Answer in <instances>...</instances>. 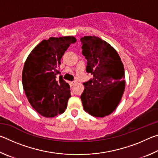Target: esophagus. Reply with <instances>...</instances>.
Returning <instances> with one entry per match:
<instances>
[{"mask_svg": "<svg viewBox=\"0 0 158 158\" xmlns=\"http://www.w3.org/2000/svg\"><path fill=\"white\" fill-rule=\"evenodd\" d=\"M76 81H72V82H70V85H75L76 84Z\"/></svg>", "mask_w": 158, "mask_h": 158, "instance_id": "34e87169", "label": "esophagus"}]
</instances>
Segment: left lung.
<instances>
[{"label": "left lung", "mask_w": 158, "mask_h": 158, "mask_svg": "<svg viewBox=\"0 0 158 158\" xmlns=\"http://www.w3.org/2000/svg\"><path fill=\"white\" fill-rule=\"evenodd\" d=\"M82 53L87 60L86 72L93 78L84 83L81 95L85 111L103 118L115 111L123 95L125 81L124 67L116 50L96 36L80 39Z\"/></svg>", "instance_id": "left-lung-1"}]
</instances>
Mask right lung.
I'll use <instances>...</instances> for the list:
<instances>
[{
  "label": "right lung",
  "instance_id": "right-lung-1",
  "mask_svg": "<svg viewBox=\"0 0 158 158\" xmlns=\"http://www.w3.org/2000/svg\"><path fill=\"white\" fill-rule=\"evenodd\" d=\"M77 42L73 36L51 37L39 43L29 53L22 71L25 94L35 110L52 118L63 114L70 98V86L58 79L60 59L69 44Z\"/></svg>",
  "mask_w": 158,
  "mask_h": 158
}]
</instances>
